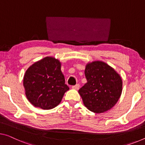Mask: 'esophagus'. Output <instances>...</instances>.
I'll return each mask as SVG.
<instances>
[{"mask_svg":"<svg viewBox=\"0 0 145 145\" xmlns=\"http://www.w3.org/2000/svg\"><path fill=\"white\" fill-rule=\"evenodd\" d=\"M72 88L73 89L78 90L79 88H80V85H79V84H76V86H72Z\"/></svg>","mask_w":145,"mask_h":145,"instance_id":"obj_1","label":"esophagus"}]
</instances>
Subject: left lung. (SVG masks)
<instances>
[{
    "label": "left lung",
    "mask_w": 145,
    "mask_h": 145,
    "mask_svg": "<svg viewBox=\"0 0 145 145\" xmlns=\"http://www.w3.org/2000/svg\"><path fill=\"white\" fill-rule=\"evenodd\" d=\"M85 75L88 82L78 91L84 106L95 113L110 110L121 95V76L114 69L101 61L87 64Z\"/></svg>",
    "instance_id": "1"
}]
</instances>
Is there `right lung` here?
Wrapping results in <instances>:
<instances>
[{
  "label": "right lung",
  "instance_id": "1",
  "mask_svg": "<svg viewBox=\"0 0 145 145\" xmlns=\"http://www.w3.org/2000/svg\"><path fill=\"white\" fill-rule=\"evenodd\" d=\"M61 63L47 56L35 62L26 70L23 78L25 95L35 107L51 110L61 102L69 89L61 71Z\"/></svg>",
  "mask_w": 145,
  "mask_h": 145
}]
</instances>
